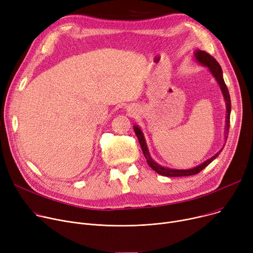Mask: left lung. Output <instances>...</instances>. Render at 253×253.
Listing matches in <instances>:
<instances>
[{"mask_svg":"<svg viewBox=\"0 0 253 253\" xmlns=\"http://www.w3.org/2000/svg\"><path fill=\"white\" fill-rule=\"evenodd\" d=\"M195 58H196V60L199 63H201L203 65L209 67V69L211 70V72L212 73L214 78L216 79L217 83L220 84V87H221V89L223 91V94H224V97H225V100H226V105H227V120H226L227 128H226V130L228 131L229 127H230L231 98H230L228 87H227L226 83L224 81V78H223V72H222L221 66H220V64L216 62V60L212 56H211L210 54L205 52V50H196V52H195ZM134 132H135L136 136H137V138L139 140L141 149L143 151V155H144V157L146 159V162H147L148 166L154 171H156L158 174L166 176V177H182V176H191V175L198 174L200 171H203L209 164H211L218 156V154H220L221 151H222V150H220V153H217L215 156H213L212 158H211L210 160H208L204 164L199 165L198 167L193 168V169H189V170L168 169V168H165V167H162V166L158 165L156 162H154L153 159L150 158L149 153H148V149H147V146H146V143H145V140H144V137H143V134H142L141 130L137 126H134Z\"/></svg>","mask_w":253,"mask_h":253,"instance_id":"1","label":"left lung"}]
</instances>
